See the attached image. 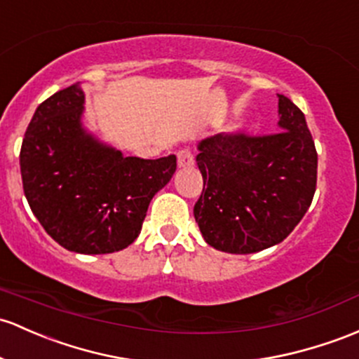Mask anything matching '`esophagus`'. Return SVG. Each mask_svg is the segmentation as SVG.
Here are the masks:
<instances>
[{
    "mask_svg": "<svg viewBox=\"0 0 359 359\" xmlns=\"http://www.w3.org/2000/svg\"><path fill=\"white\" fill-rule=\"evenodd\" d=\"M176 156H178V168H191L195 164L194 154H191V150L188 147L178 150Z\"/></svg>",
    "mask_w": 359,
    "mask_h": 359,
    "instance_id": "1",
    "label": "esophagus"
}]
</instances>
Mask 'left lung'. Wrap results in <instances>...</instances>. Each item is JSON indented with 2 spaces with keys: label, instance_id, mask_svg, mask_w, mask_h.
<instances>
[{
  "label": "left lung",
  "instance_id": "left-lung-1",
  "mask_svg": "<svg viewBox=\"0 0 359 359\" xmlns=\"http://www.w3.org/2000/svg\"><path fill=\"white\" fill-rule=\"evenodd\" d=\"M279 97V132L219 133L196 145L203 190L194 215L203 240L226 253H257L286 240L313 200L317 150L304 114Z\"/></svg>",
  "mask_w": 359,
  "mask_h": 359
}]
</instances>
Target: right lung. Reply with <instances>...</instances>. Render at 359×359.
<instances>
[{
    "label": "right lung",
    "instance_id": "obj_1",
    "mask_svg": "<svg viewBox=\"0 0 359 359\" xmlns=\"http://www.w3.org/2000/svg\"><path fill=\"white\" fill-rule=\"evenodd\" d=\"M80 83L46 99L20 150L24 194L46 233L63 248L101 255L140 234L150 200L176 171V156L125 157L83 126Z\"/></svg>",
    "mask_w": 359,
    "mask_h": 359
}]
</instances>
